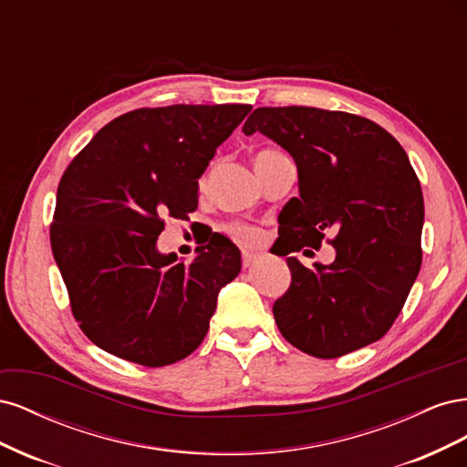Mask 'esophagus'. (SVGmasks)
<instances>
[{
	"mask_svg": "<svg viewBox=\"0 0 467 467\" xmlns=\"http://www.w3.org/2000/svg\"><path fill=\"white\" fill-rule=\"evenodd\" d=\"M259 261V255H255V253H249V251H244L242 253V265L247 268L251 265H255Z\"/></svg>",
	"mask_w": 467,
	"mask_h": 467,
	"instance_id": "1",
	"label": "esophagus"
}]
</instances>
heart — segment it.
Instances as JSON below:
<instances>
[{
    "label": "heart",
    "mask_w": 467,
    "mask_h": 467,
    "mask_svg": "<svg viewBox=\"0 0 467 467\" xmlns=\"http://www.w3.org/2000/svg\"><path fill=\"white\" fill-rule=\"evenodd\" d=\"M268 153H275V151L273 150H263V151L257 153V158H263V155H268ZM210 171H212V165L206 167L204 171H202V175L199 179L201 187L206 185V181L210 177ZM223 232L228 234L232 239H235L237 244H244V245H255L259 239H261V232L257 228H253V225H249V223H244V222H232L228 225H223Z\"/></svg>",
    "instance_id": "1"
}]
</instances>
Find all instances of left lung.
<instances>
[{
  "instance_id": "1",
  "label": "left lung",
  "mask_w": 467,
  "mask_h": 467,
  "mask_svg": "<svg viewBox=\"0 0 467 467\" xmlns=\"http://www.w3.org/2000/svg\"><path fill=\"white\" fill-rule=\"evenodd\" d=\"M244 132L275 140L298 167L300 196L282 210V235L296 242L290 251L335 234L331 265L286 259L290 288L273 306L282 337L317 358L376 343L398 319L422 263L425 202L405 150L368 119L316 107L255 109Z\"/></svg>"
}]
</instances>
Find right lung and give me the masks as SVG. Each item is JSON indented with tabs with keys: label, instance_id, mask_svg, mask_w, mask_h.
Here are the masks:
<instances>
[{
	"label": "right lung",
	"instance_id": "add662e5",
	"mask_svg": "<svg viewBox=\"0 0 467 467\" xmlns=\"http://www.w3.org/2000/svg\"><path fill=\"white\" fill-rule=\"evenodd\" d=\"M251 105H169L126 112L66 167L50 223L74 319L91 343L150 368L202 343L218 292L242 271L220 239L191 263L160 255L165 216L189 218L199 179Z\"/></svg>",
	"mask_w": 467,
	"mask_h": 467
}]
</instances>
